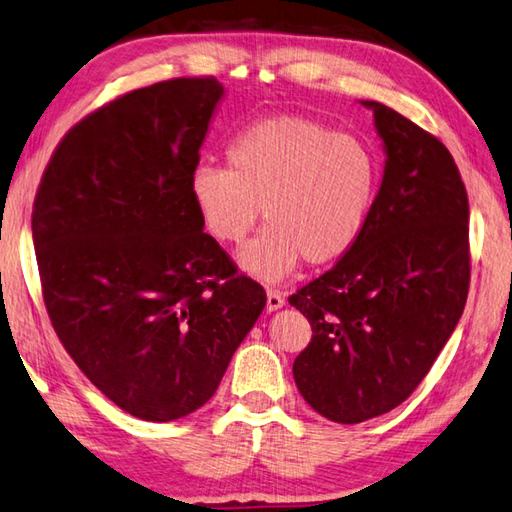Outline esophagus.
<instances>
[{
	"label": "esophagus",
	"instance_id": "1",
	"mask_svg": "<svg viewBox=\"0 0 512 512\" xmlns=\"http://www.w3.org/2000/svg\"><path fill=\"white\" fill-rule=\"evenodd\" d=\"M282 306H284V295L279 293V290H275V288H268L266 290V310H270V313H273V310L282 308Z\"/></svg>",
	"mask_w": 512,
	"mask_h": 512
}]
</instances>
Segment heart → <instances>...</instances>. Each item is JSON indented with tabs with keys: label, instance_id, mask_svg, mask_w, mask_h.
I'll return each instance as SVG.
<instances>
[{
	"label": "heart",
	"instance_id": "obj_1",
	"mask_svg": "<svg viewBox=\"0 0 512 512\" xmlns=\"http://www.w3.org/2000/svg\"><path fill=\"white\" fill-rule=\"evenodd\" d=\"M226 166H197L190 197L208 235L239 246L264 210V237L242 266L279 282L299 259L337 262L362 237L379 190V159L359 137L306 117H268L242 130Z\"/></svg>",
	"mask_w": 512,
	"mask_h": 512
}]
</instances>
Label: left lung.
Listing matches in <instances>:
<instances>
[{"instance_id":"obj_1","label":"left lung","mask_w":512,"mask_h":512,"mask_svg":"<svg viewBox=\"0 0 512 512\" xmlns=\"http://www.w3.org/2000/svg\"><path fill=\"white\" fill-rule=\"evenodd\" d=\"M384 179L362 237L288 297L313 337L293 377L319 415L359 424L422 384L464 313L470 286L468 195L448 148L379 102Z\"/></svg>"}]
</instances>
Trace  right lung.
I'll use <instances>...</instances> for the list:
<instances>
[{"label": "right lung", "mask_w": 512, "mask_h": 512, "mask_svg": "<svg viewBox=\"0 0 512 512\" xmlns=\"http://www.w3.org/2000/svg\"><path fill=\"white\" fill-rule=\"evenodd\" d=\"M224 88L175 77L113 99L57 144L33 204L42 297L79 370L133 417L204 406L266 306L190 197Z\"/></svg>", "instance_id": "obj_1"}]
</instances>
